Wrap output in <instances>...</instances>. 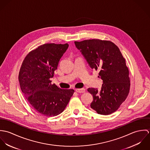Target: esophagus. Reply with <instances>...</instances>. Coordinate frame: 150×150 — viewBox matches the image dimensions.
Returning <instances> with one entry per match:
<instances>
[{
	"label": "esophagus",
	"instance_id": "1",
	"mask_svg": "<svg viewBox=\"0 0 150 150\" xmlns=\"http://www.w3.org/2000/svg\"><path fill=\"white\" fill-rule=\"evenodd\" d=\"M76 91L77 93H84L86 92V90L84 88H79V89H76Z\"/></svg>",
	"mask_w": 150,
	"mask_h": 150
}]
</instances>
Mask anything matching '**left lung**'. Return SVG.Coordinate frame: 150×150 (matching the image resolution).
<instances>
[{
  "mask_svg": "<svg viewBox=\"0 0 150 150\" xmlns=\"http://www.w3.org/2000/svg\"><path fill=\"white\" fill-rule=\"evenodd\" d=\"M89 67L98 70L103 81L100 90L89 88L90 106L101 115L115 112L125 100L130 89L129 70L118 47L112 42L99 39L74 42Z\"/></svg>",
  "mask_w": 150,
  "mask_h": 150,
  "instance_id": "1",
  "label": "left lung"
}]
</instances>
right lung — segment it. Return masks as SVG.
Instances as JSON below:
<instances>
[{"mask_svg": "<svg viewBox=\"0 0 150 150\" xmlns=\"http://www.w3.org/2000/svg\"><path fill=\"white\" fill-rule=\"evenodd\" d=\"M69 44H44L30 51L24 59L18 80L22 92L32 108L46 117L61 114L74 91L63 89L50 80Z\"/></svg>", "mask_w": 150, "mask_h": 150, "instance_id": "obj_1", "label": "right lung"}]
</instances>
